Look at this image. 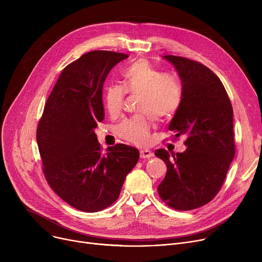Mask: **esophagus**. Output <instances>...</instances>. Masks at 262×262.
<instances>
[{"label":"esophagus","instance_id":"obj_1","mask_svg":"<svg viewBox=\"0 0 262 262\" xmlns=\"http://www.w3.org/2000/svg\"><path fill=\"white\" fill-rule=\"evenodd\" d=\"M152 156H153V153L150 152L149 149H141L140 150V157L141 158L145 159V158H150Z\"/></svg>","mask_w":262,"mask_h":262}]
</instances>
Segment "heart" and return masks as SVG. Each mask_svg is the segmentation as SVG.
I'll return each mask as SVG.
<instances>
[{"instance_id":"heart-1","label":"heart","mask_w":262,"mask_h":262,"mask_svg":"<svg viewBox=\"0 0 262 262\" xmlns=\"http://www.w3.org/2000/svg\"><path fill=\"white\" fill-rule=\"evenodd\" d=\"M124 87L109 85L104 92L106 112L117 117L121 114L126 92L141 94L138 110L153 117L157 122L171 120L184 102L182 82L173 76L164 75L146 59H139L123 72ZM147 115H136L124 119L116 128L120 138L135 145H145L153 119Z\"/></svg>"}]
</instances>
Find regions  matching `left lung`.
Segmentation results:
<instances>
[{"instance_id":"1","label":"left lung","mask_w":262,"mask_h":262,"mask_svg":"<svg viewBox=\"0 0 262 262\" xmlns=\"http://www.w3.org/2000/svg\"><path fill=\"white\" fill-rule=\"evenodd\" d=\"M163 58L175 67L184 88V102L168 129L175 138L187 136V148L172 155L164 148L155 150L167 164L158 194L173 209L192 210L217 194L235 156L232 106L222 81L209 68L174 55Z\"/></svg>"}]
</instances>
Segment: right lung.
Wrapping results in <instances>:
<instances>
[{
  "mask_svg": "<svg viewBox=\"0 0 262 262\" xmlns=\"http://www.w3.org/2000/svg\"><path fill=\"white\" fill-rule=\"evenodd\" d=\"M126 54L92 51L69 63L50 93L37 126L42 172L72 207L96 212L114 204L139 150L125 144L102 152L94 128L104 120L103 84Z\"/></svg>",
  "mask_w": 262,
  "mask_h": 262,
  "instance_id": "add662e5",
  "label": "right lung"
}]
</instances>
